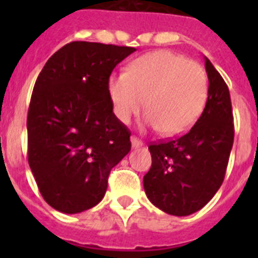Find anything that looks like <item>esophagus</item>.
<instances>
[{
    "label": "esophagus",
    "mask_w": 258,
    "mask_h": 258,
    "mask_svg": "<svg viewBox=\"0 0 258 258\" xmlns=\"http://www.w3.org/2000/svg\"><path fill=\"white\" fill-rule=\"evenodd\" d=\"M131 146L134 149H138V147H142L143 146V142L139 141L137 137H131Z\"/></svg>",
    "instance_id": "obj_1"
}]
</instances>
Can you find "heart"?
Instances as JSON below:
<instances>
[{
	"instance_id": "1",
	"label": "heart",
	"mask_w": 258,
	"mask_h": 258,
	"mask_svg": "<svg viewBox=\"0 0 258 258\" xmlns=\"http://www.w3.org/2000/svg\"><path fill=\"white\" fill-rule=\"evenodd\" d=\"M108 93L121 123L128 124L146 100V124L167 137H178L204 112L209 82L200 64L171 50H155L134 60L127 74L112 75Z\"/></svg>"
}]
</instances>
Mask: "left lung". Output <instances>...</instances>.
Wrapping results in <instances>:
<instances>
[{"label":"left lung","mask_w":258,"mask_h":258,"mask_svg":"<svg viewBox=\"0 0 258 258\" xmlns=\"http://www.w3.org/2000/svg\"><path fill=\"white\" fill-rule=\"evenodd\" d=\"M208 101L200 119L183 137L150 145L151 169L143 178L150 202L176 217L190 216L212 200L224 182L234 139L230 93L205 57Z\"/></svg>","instance_id":"obj_1"}]
</instances>
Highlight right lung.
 Here are the masks:
<instances>
[{"label":"right lung","instance_id":"right-lung-1","mask_svg":"<svg viewBox=\"0 0 258 258\" xmlns=\"http://www.w3.org/2000/svg\"><path fill=\"white\" fill-rule=\"evenodd\" d=\"M131 46L74 41L46 61L28 111V162L46 204L66 214L96 206L109 171L131 150L108 80Z\"/></svg>","mask_w":258,"mask_h":258}]
</instances>
